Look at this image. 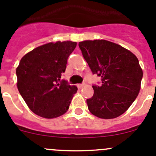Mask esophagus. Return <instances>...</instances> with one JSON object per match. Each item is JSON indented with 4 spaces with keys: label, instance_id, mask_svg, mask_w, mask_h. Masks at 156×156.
I'll list each match as a JSON object with an SVG mask.
<instances>
[{
    "label": "esophagus",
    "instance_id": "1",
    "mask_svg": "<svg viewBox=\"0 0 156 156\" xmlns=\"http://www.w3.org/2000/svg\"><path fill=\"white\" fill-rule=\"evenodd\" d=\"M83 86H84V84H78V88H81V87H82Z\"/></svg>",
    "mask_w": 156,
    "mask_h": 156
}]
</instances>
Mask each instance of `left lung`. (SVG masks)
<instances>
[{
	"mask_svg": "<svg viewBox=\"0 0 156 156\" xmlns=\"http://www.w3.org/2000/svg\"><path fill=\"white\" fill-rule=\"evenodd\" d=\"M78 46L92 73L101 78L100 85L92 86V98L87 99L89 111L102 119L120 116L140 93L143 70L138 58L107 40H86Z\"/></svg>",
	"mask_w": 156,
	"mask_h": 156,
	"instance_id": "obj_1",
	"label": "left lung"
}]
</instances>
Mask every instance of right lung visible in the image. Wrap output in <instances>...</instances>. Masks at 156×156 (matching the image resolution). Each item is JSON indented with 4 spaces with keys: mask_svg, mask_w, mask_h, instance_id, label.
<instances>
[{
    "mask_svg": "<svg viewBox=\"0 0 156 156\" xmlns=\"http://www.w3.org/2000/svg\"><path fill=\"white\" fill-rule=\"evenodd\" d=\"M76 45L72 41L49 43L21 58L16 70L18 90L29 108L38 116L55 118L69 110L78 88L62 80L61 76Z\"/></svg>",
    "mask_w": 156,
    "mask_h": 156,
    "instance_id": "add662e5",
    "label": "right lung"
}]
</instances>
